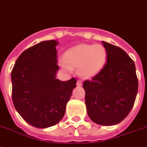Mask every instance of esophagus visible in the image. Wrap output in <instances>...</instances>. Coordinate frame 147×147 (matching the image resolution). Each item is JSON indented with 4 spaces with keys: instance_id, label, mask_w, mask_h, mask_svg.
I'll list each match as a JSON object with an SVG mask.
<instances>
[{
    "instance_id": "esophagus-1",
    "label": "esophagus",
    "mask_w": 147,
    "mask_h": 147,
    "mask_svg": "<svg viewBox=\"0 0 147 147\" xmlns=\"http://www.w3.org/2000/svg\"><path fill=\"white\" fill-rule=\"evenodd\" d=\"M76 86H82V81L77 80V82H76Z\"/></svg>"
}]
</instances>
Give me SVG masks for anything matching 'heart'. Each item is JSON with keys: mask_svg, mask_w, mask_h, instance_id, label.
<instances>
[{"mask_svg": "<svg viewBox=\"0 0 147 147\" xmlns=\"http://www.w3.org/2000/svg\"><path fill=\"white\" fill-rule=\"evenodd\" d=\"M61 61V67L71 72V67H78L82 78H91L100 72L107 59V51L101 44L80 43L67 50Z\"/></svg>", "mask_w": 147, "mask_h": 147, "instance_id": "1", "label": "heart"}]
</instances>
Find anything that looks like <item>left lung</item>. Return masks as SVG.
Here are the masks:
<instances>
[{
  "label": "left lung",
  "instance_id": "obj_1",
  "mask_svg": "<svg viewBox=\"0 0 147 147\" xmlns=\"http://www.w3.org/2000/svg\"><path fill=\"white\" fill-rule=\"evenodd\" d=\"M107 51L103 69L83 82L87 113L100 125L118 124L134 106L138 89L134 62L119 47L102 41Z\"/></svg>",
  "mask_w": 147,
  "mask_h": 147
}]
</instances>
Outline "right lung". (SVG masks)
Here are the masks:
<instances>
[{
	"label": "right lung",
	"instance_id": "obj_1",
	"mask_svg": "<svg viewBox=\"0 0 147 147\" xmlns=\"http://www.w3.org/2000/svg\"><path fill=\"white\" fill-rule=\"evenodd\" d=\"M54 40L30 47L17 59L12 73V98L16 111L31 125L45 128L58 124L76 86V79H56V47Z\"/></svg>",
	"mask_w": 147,
	"mask_h": 147
}]
</instances>
